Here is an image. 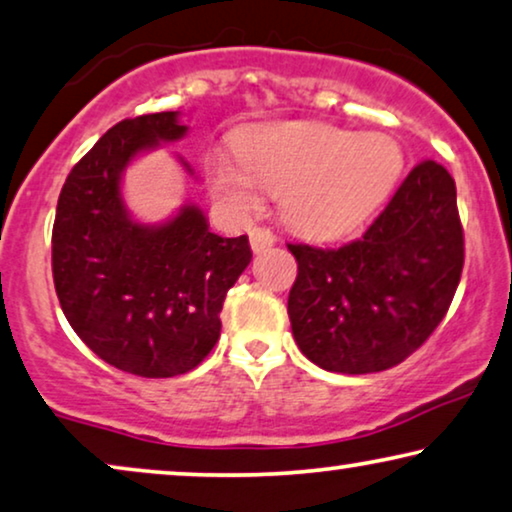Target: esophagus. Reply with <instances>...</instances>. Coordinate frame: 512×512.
<instances>
[{
  "mask_svg": "<svg viewBox=\"0 0 512 512\" xmlns=\"http://www.w3.org/2000/svg\"><path fill=\"white\" fill-rule=\"evenodd\" d=\"M273 243H276V236L269 227H253L250 229V248L255 250V253H264V250H269Z\"/></svg>",
  "mask_w": 512,
  "mask_h": 512,
  "instance_id": "34e87169",
  "label": "esophagus"
}]
</instances>
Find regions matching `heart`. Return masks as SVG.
I'll return each instance as SVG.
<instances>
[{
	"label": "heart",
	"mask_w": 512,
	"mask_h": 512,
	"mask_svg": "<svg viewBox=\"0 0 512 512\" xmlns=\"http://www.w3.org/2000/svg\"><path fill=\"white\" fill-rule=\"evenodd\" d=\"M236 156L206 157L222 204L246 211L259 190L278 194L287 227L311 239L350 234L376 211L401 174V150L376 132L352 134L325 122H269L236 136Z\"/></svg>",
	"instance_id": "1"
}]
</instances>
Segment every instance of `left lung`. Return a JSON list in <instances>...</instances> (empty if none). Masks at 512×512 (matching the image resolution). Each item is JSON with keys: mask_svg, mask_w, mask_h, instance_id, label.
<instances>
[{"mask_svg": "<svg viewBox=\"0 0 512 512\" xmlns=\"http://www.w3.org/2000/svg\"><path fill=\"white\" fill-rule=\"evenodd\" d=\"M299 273L287 315L299 350L334 373L392 369L448 313L464 266V229L448 169L424 160L362 239L290 243Z\"/></svg>", "mask_w": 512, "mask_h": 512, "instance_id": "obj_1", "label": "left lung"}]
</instances>
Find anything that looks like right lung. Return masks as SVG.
<instances>
[{
    "mask_svg": "<svg viewBox=\"0 0 512 512\" xmlns=\"http://www.w3.org/2000/svg\"><path fill=\"white\" fill-rule=\"evenodd\" d=\"M185 134L178 111L118 122L71 169L57 199L53 280L62 311L97 357L141 378L181 376L204 362L220 338L229 287L253 259L248 236L211 232L194 204L160 225L127 211L129 162Z\"/></svg>",
    "mask_w": 512,
    "mask_h": 512,
    "instance_id": "obj_1",
    "label": "right lung"
}]
</instances>
